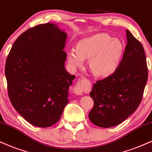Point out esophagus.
Here are the masks:
<instances>
[{
	"mask_svg": "<svg viewBox=\"0 0 152 152\" xmlns=\"http://www.w3.org/2000/svg\"><path fill=\"white\" fill-rule=\"evenodd\" d=\"M74 92L77 95H81L83 93V82L82 81L77 82L75 87H74Z\"/></svg>",
	"mask_w": 152,
	"mask_h": 152,
	"instance_id": "obj_1",
	"label": "esophagus"
}]
</instances>
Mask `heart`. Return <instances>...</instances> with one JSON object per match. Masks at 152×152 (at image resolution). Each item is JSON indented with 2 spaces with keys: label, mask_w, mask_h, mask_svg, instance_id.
<instances>
[{
  "label": "heart",
  "mask_w": 152,
  "mask_h": 152,
  "mask_svg": "<svg viewBox=\"0 0 152 152\" xmlns=\"http://www.w3.org/2000/svg\"><path fill=\"white\" fill-rule=\"evenodd\" d=\"M123 44L119 39H112L106 34H99L82 39L77 50L67 53V60L72 66H81L89 58V67L95 76L107 77L115 72L123 53Z\"/></svg>",
  "instance_id": "obj_1"
}]
</instances>
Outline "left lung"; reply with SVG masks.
I'll return each mask as SVG.
<instances>
[{
  "instance_id": "1",
  "label": "left lung",
  "mask_w": 152,
  "mask_h": 152,
  "mask_svg": "<svg viewBox=\"0 0 152 152\" xmlns=\"http://www.w3.org/2000/svg\"><path fill=\"white\" fill-rule=\"evenodd\" d=\"M126 34L128 44L117 70L96 81L90 92L94 107L89 120L101 128L115 126L132 115L142 102L147 82L143 46L128 29Z\"/></svg>"
}]
</instances>
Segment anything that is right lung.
Returning a JSON list of instances; mask_svg holds the SVG:
<instances>
[{"instance_id":"obj_1","label":"right lung","mask_w":152,"mask_h":152,"mask_svg":"<svg viewBox=\"0 0 152 152\" xmlns=\"http://www.w3.org/2000/svg\"><path fill=\"white\" fill-rule=\"evenodd\" d=\"M67 34L56 24L29 28L16 39L5 63L7 92L28 123L47 128L59 121L75 75L65 69Z\"/></svg>"}]
</instances>
